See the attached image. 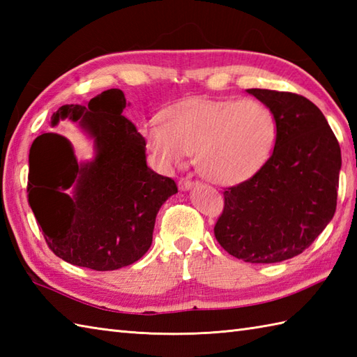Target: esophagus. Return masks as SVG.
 I'll return each instance as SVG.
<instances>
[{"label": "esophagus", "instance_id": "esophagus-1", "mask_svg": "<svg viewBox=\"0 0 357 357\" xmlns=\"http://www.w3.org/2000/svg\"><path fill=\"white\" fill-rule=\"evenodd\" d=\"M178 185H179L181 190H190V188H193L195 185H198V184L193 183V181H190V179H181Z\"/></svg>", "mask_w": 357, "mask_h": 357}]
</instances>
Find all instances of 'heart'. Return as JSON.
Masks as SVG:
<instances>
[{"label":"heart","mask_w":357,"mask_h":357,"mask_svg":"<svg viewBox=\"0 0 357 357\" xmlns=\"http://www.w3.org/2000/svg\"><path fill=\"white\" fill-rule=\"evenodd\" d=\"M147 149L165 169L195 155L202 178L229 187L252 179L275 150L278 121L256 100L192 98L142 126Z\"/></svg>","instance_id":"heart-1"}]
</instances>
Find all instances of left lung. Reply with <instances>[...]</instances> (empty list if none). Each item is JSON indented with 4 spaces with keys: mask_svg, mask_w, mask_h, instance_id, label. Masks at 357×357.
Listing matches in <instances>:
<instances>
[{
    "mask_svg": "<svg viewBox=\"0 0 357 357\" xmlns=\"http://www.w3.org/2000/svg\"><path fill=\"white\" fill-rule=\"evenodd\" d=\"M247 93L275 113L278 141L259 173L224 192L215 236L238 259L282 262L312 245L335 216L340 147L307 98L267 89Z\"/></svg>",
    "mask_w": 357,
    "mask_h": 357,
    "instance_id": "8db88e82",
    "label": "left lung"
}]
</instances>
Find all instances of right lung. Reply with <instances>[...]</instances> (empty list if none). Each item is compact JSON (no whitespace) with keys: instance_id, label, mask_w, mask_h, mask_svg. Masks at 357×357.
I'll return each instance as SVG.
<instances>
[{"instance_id":"obj_1","label":"right lung","mask_w":357,"mask_h":357,"mask_svg":"<svg viewBox=\"0 0 357 357\" xmlns=\"http://www.w3.org/2000/svg\"><path fill=\"white\" fill-rule=\"evenodd\" d=\"M126 105L123 90L110 89L52 115V127L69 119L93 141L90 161L78 162L58 133H41L30 147V207L52 252L78 267L109 271L141 259L159 208L178 193L172 178L147 165L146 139L123 115Z\"/></svg>"}]
</instances>
